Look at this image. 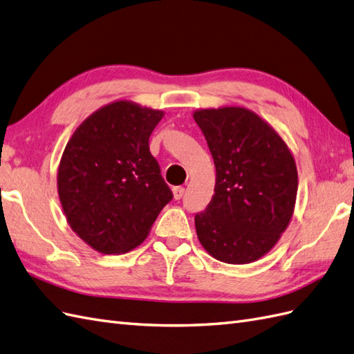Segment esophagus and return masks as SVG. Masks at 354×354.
Segmentation results:
<instances>
[{
  "mask_svg": "<svg viewBox=\"0 0 354 354\" xmlns=\"http://www.w3.org/2000/svg\"><path fill=\"white\" fill-rule=\"evenodd\" d=\"M171 192H174V198H175V201H179V198H183L185 189L183 187H174V189H171Z\"/></svg>",
  "mask_w": 354,
  "mask_h": 354,
  "instance_id": "obj_1",
  "label": "esophagus"
}]
</instances>
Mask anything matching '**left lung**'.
Segmentation results:
<instances>
[{
	"label": "left lung",
	"instance_id": "left-lung-1",
	"mask_svg": "<svg viewBox=\"0 0 354 354\" xmlns=\"http://www.w3.org/2000/svg\"><path fill=\"white\" fill-rule=\"evenodd\" d=\"M193 118L216 171L211 202L194 218L197 238L216 260L252 263L275 247L292 220L295 158L274 127L250 109H198Z\"/></svg>",
	"mask_w": 354,
	"mask_h": 354
}]
</instances>
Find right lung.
I'll list each match as a JSON object with an SVG mask.
<instances>
[{
    "label": "right lung",
    "mask_w": 354,
    "mask_h": 354,
    "mask_svg": "<svg viewBox=\"0 0 354 354\" xmlns=\"http://www.w3.org/2000/svg\"><path fill=\"white\" fill-rule=\"evenodd\" d=\"M165 112L118 100L91 113L66 145L57 187L67 223L102 254H124L147 239L171 192L149 152Z\"/></svg>",
    "instance_id": "add662e5"
}]
</instances>
